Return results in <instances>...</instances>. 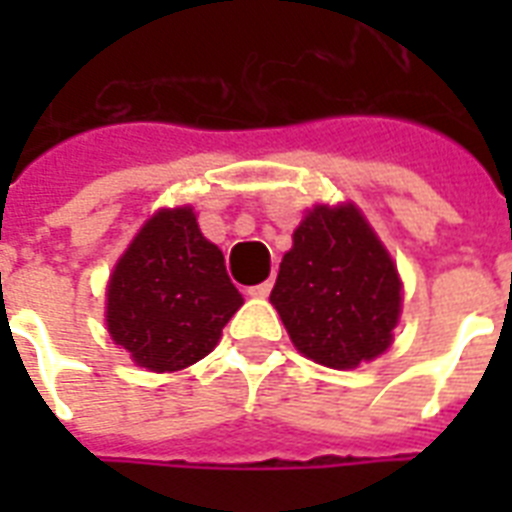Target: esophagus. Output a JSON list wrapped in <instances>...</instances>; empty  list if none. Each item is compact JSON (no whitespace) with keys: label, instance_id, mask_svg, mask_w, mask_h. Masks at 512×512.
I'll return each mask as SVG.
<instances>
[{"label":"esophagus","instance_id":"34e87169","mask_svg":"<svg viewBox=\"0 0 512 512\" xmlns=\"http://www.w3.org/2000/svg\"><path fill=\"white\" fill-rule=\"evenodd\" d=\"M271 289H273V281L268 279V281H263V284H255V287H249L247 292L252 297H268V295H271Z\"/></svg>","mask_w":512,"mask_h":512}]
</instances>
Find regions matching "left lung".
<instances>
[{
	"label": "left lung",
	"mask_w": 512,
	"mask_h": 512,
	"mask_svg": "<svg viewBox=\"0 0 512 512\" xmlns=\"http://www.w3.org/2000/svg\"><path fill=\"white\" fill-rule=\"evenodd\" d=\"M271 292L303 356L353 369L388 350L401 281L356 207H316L292 236Z\"/></svg>",
	"instance_id": "8db88e82"
}]
</instances>
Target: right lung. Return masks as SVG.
<instances>
[{
	"mask_svg": "<svg viewBox=\"0 0 512 512\" xmlns=\"http://www.w3.org/2000/svg\"><path fill=\"white\" fill-rule=\"evenodd\" d=\"M241 303L223 252L201 236L191 207L162 209L116 263L106 321L135 364L177 372L215 348Z\"/></svg>",
	"mask_w": 512,
	"mask_h": 512,
	"instance_id": "right-lung-1",
	"label": "right lung"
}]
</instances>
